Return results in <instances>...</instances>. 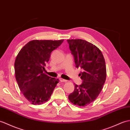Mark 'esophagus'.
Masks as SVG:
<instances>
[{"label":"esophagus","mask_w":130,"mask_h":130,"mask_svg":"<svg viewBox=\"0 0 130 130\" xmlns=\"http://www.w3.org/2000/svg\"><path fill=\"white\" fill-rule=\"evenodd\" d=\"M60 82H67V80H66L65 79H61V78H60Z\"/></svg>","instance_id":"1"}]
</instances>
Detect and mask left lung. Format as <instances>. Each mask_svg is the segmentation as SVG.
Wrapping results in <instances>:
<instances>
[{"mask_svg": "<svg viewBox=\"0 0 130 130\" xmlns=\"http://www.w3.org/2000/svg\"><path fill=\"white\" fill-rule=\"evenodd\" d=\"M77 68L83 81L75 85L74 91L69 95L73 104L85 106L94 101L101 91L106 78V69L102 53L95 45L82 39L67 40Z\"/></svg>", "mask_w": 130, "mask_h": 130, "instance_id": "left-lung-1", "label": "left lung"}]
</instances>
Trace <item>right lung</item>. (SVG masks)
Returning <instances> with one entry per match:
<instances>
[{
	"label": "right lung",
	"instance_id": "1",
	"mask_svg": "<svg viewBox=\"0 0 130 130\" xmlns=\"http://www.w3.org/2000/svg\"><path fill=\"white\" fill-rule=\"evenodd\" d=\"M64 40L29 41L18 53L14 63L15 79L21 92L32 104L41 105L53 93L59 79L45 74L50 54Z\"/></svg>",
	"mask_w": 130,
	"mask_h": 130
}]
</instances>
